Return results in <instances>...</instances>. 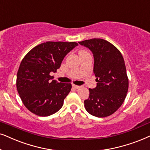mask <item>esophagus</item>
<instances>
[{"label":"esophagus","mask_w":150,"mask_h":150,"mask_svg":"<svg viewBox=\"0 0 150 150\" xmlns=\"http://www.w3.org/2000/svg\"><path fill=\"white\" fill-rule=\"evenodd\" d=\"M72 87L75 89H79L80 87H81V86H79V85H74V84L72 85Z\"/></svg>","instance_id":"esophagus-1"}]
</instances>
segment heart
Masks as SVG:
<instances>
[{
  "label": "heart",
  "mask_w": 150,
  "mask_h": 150,
  "mask_svg": "<svg viewBox=\"0 0 150 150\" xmlns=\"http://www.w3.org/2000/svg\"><path fill=\"white\" fill-rule=\"evenodd\" d=\"M80 52H83V51H80Z\"/></svg>",
  "instance_id": "heart-1"
}]
</instances>
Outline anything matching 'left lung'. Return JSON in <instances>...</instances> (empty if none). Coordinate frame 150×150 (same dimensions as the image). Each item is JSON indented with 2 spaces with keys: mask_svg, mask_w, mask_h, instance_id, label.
I'll list each match as a JSON object with an SVG mask.
<instances>
[{
  "mask_svg": "<svg viewBox=\"0 0 150 150\" xmlns=\"http://www.w3.org/2000/svg\"><path fill=\"white\" fill-rule=\"evenodd\" d=\"M79 43L93 53L97 82L95 88L89 89L85 110L96 117L112 115L124 102L129 87L123 57L115 46L104 39L92 38Z\"/></svg>",
  "mask_w": 150,
  "mask_h": 150,
  "instance_id": "obj_1",
  "label": "left lung"
}]
</instances>
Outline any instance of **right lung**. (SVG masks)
<instances>
[{
    "label": "right lung",
    "instance_id": "add662e5",
    "mask_svg": "<svg viewBox=\"0 0 150 150\" xmlns=\"http://www.w3.org/2000/svg\"><path fill=\"white\" fill-rule=\"evenodd\" d=\"M76 42H43L25 55L17 72V90L24 105L40 116L52 115L63 107L71 83H58L50 76L61 67Z\"/></svg>",
    "mask_w": 150,
    "mask_h": 150
}]
</instances>
